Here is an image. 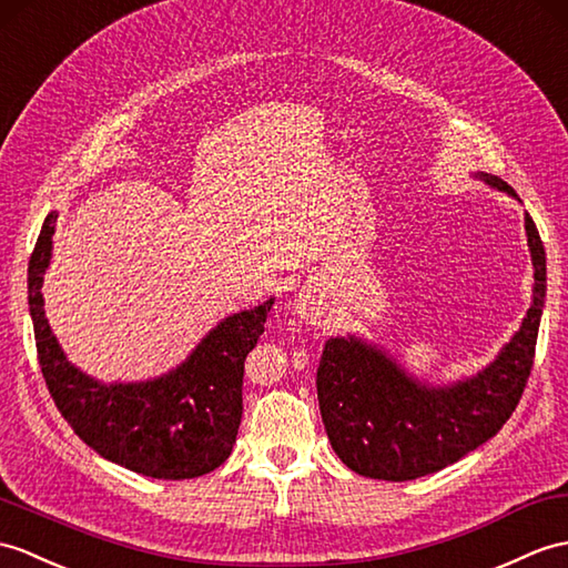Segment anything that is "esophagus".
Returning <instances> with one entry per match:
<instances>
[{"mask_svg":"<svg viewBox=\"0 0 568 568\" xmlns=\"http://www.w3.org/2000/svg\"><path fill=\"white\" fill-rule=\"evenodd\" d=\"M295 312L310 324H320V307H316V302L310 293H300V297L295 300Z\"/></svg>","mask_w":568,"mask_h":568,"instance_id":"1","label":"esophagus"}]
</instances>
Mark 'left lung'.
<instances>
[{"mask_svg": "<svg viewBox=\"0 0 568 568\" xmlns=\"http://www.w3.org/2000/svg\"><path fill=\"white\" fill-rule=\"evenodd\" d=\"M479 181L520 201L506 181L477 171ZM532 258V302L523 324L477 375L430 385L389 351L355 334L326 341L316 397L334 453L367 479L426 477L477 450L504 428L532 371L547 295V258L532 217L525 213Z\"/></svg>", "mask_w": 568, "mask_h": 568, "instance_id": "8db88e82", "label": "left lung"}]
</instances>
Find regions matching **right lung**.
<instances>
[{"label":"right lung","instance_id":"right-lung-1","mask_svg":"<svg viewBox=\"0 0 568 568\" xmlns=\"http://www.w3.org/2000/svg\"><path fill=\"white\" fill-rule=\"evenodd\" d=\"M58 215L29 261V310L50 397L91 450L152 479H193L230 457L242 420L244 361L263 334L273 297L210 328L189 358L160 377L101 382L64 355L48 324L43 278Z\"/></svg>","mask_w":568,"mask_h":568}]
</instances>
